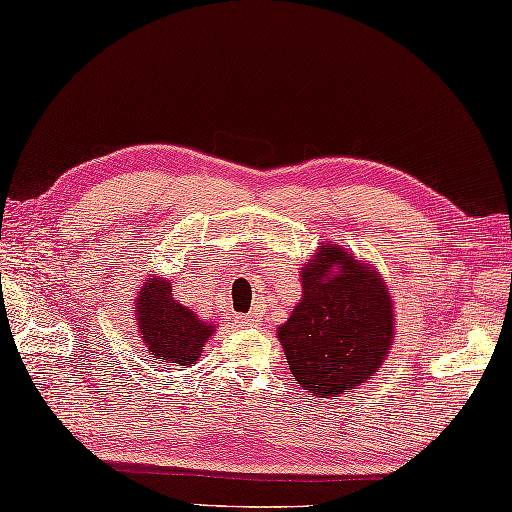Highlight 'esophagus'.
Returning a JSON list of instances; mask_svg holds the SVG:
<instances>
[{
  "label": "esophagus",
  "instance_id": "1",
  "mask_svg": "<svg viewBox=\"0 0 512 512\" xmlns=\"http://www.w3.org/2000/svg\"><path fill=\"white\" fill-rule=\"evenodd\" d=\"M257 319L253 315H237V324L239 326H255Z\"/></svg>",
  "mask_w": 512,
  "mask_h": 512
}]
</instances>
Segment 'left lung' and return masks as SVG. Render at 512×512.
<instances>
[{
	"label": "left lung",
	"mask_w": 512,
	"mask_h": 512,
	"mask_svg": "<svg viewBox=\"0 0 512 512\" xmlns=\"http://www.w3.org/2000/svg\"><path fill=\"white\" fill-rule=\"evenodd\" d=\"M302 275V299L277 337L295 382L317 397L362 386L393 346V299L384 277L335 244L319 246Z\"/></svg>",
	"instance_id": "obj_1"
}]
</instances>
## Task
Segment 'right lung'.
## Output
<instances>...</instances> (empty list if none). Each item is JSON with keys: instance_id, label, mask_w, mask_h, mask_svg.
Masks as SVG:
<instances>
[{"instance_id": "right-lung-1", "label": "right lung", "mask_w": 512, "mask_h": 512, "mask_svg": "<svg viewBox=\"0 0 512 512\" xmlns=\"http://www.w3.org/2000/svg\"><path fill=\"white\" fill-rule=\"evenodd\" d=\"M137 328L144 337L150 357L159 364L188 368L208 337L215 333V324H206L195 310L182 306L173 297V286L164 277H146L135 299Z\"/></svg>"}]
</instances>
